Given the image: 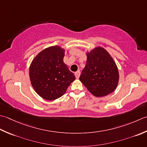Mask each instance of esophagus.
Returning <instances> with one entry per match:
<instances>
[{
	"label": "esophagus",
	"instance_id": "1",
	"mask_svg": "<svg viewBox=\"0 0 147 147\" xmlns=\"http://www.w3.org/2000/svg\"><path fill=\"white\" fill-rule=\"evenodd\" d=\"M80 71L79 70L76 71V72L75 73V76H76V79H79V77H80Z\"/></svg>",
	"mask_w": 147,
	"mask_h": 147
}]
</instances>
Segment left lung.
Segmentation results:
<instances>
[{
    "label": "left lung",
    "mask_w": 147,
    "mask_h": 147,
    "mask_svg": "<svg viewBox=\"0 0 147 147\" xmlns=\"http://www.w3.org/2000/svg\"><path fill=\"white\" fill-rule=\"evenodd\" d=\"M115 63L103 47H96L87 53V62L79 79L88 91L96 97L113 92L119 81Z\"/></svg>",
    "instance_id": "1"
}]
</instances>
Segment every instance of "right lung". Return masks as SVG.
<instances>
[{"label": "right lung", "instance_id": "right-lung-1", "mask_svg": "<svg viewBox=\"0 0 147 147\" xmlns=\"http://www.w3.org/2000/svg\"><path fill=\"white\" fill-rule=\"evenodd\" d=\"M65 49L58 46L44 49L35 56L30 67L29 76L36 92L46 100L62 96L76 79L64 63Z\"/></svg>", "mask_w": 147, "mask_h": 147}]
</instances>
